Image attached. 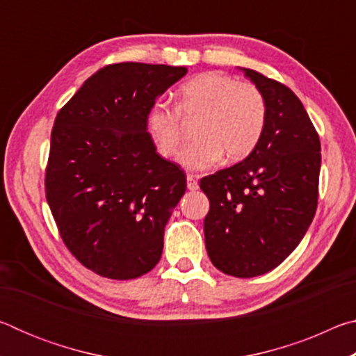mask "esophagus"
Here are the masks:
<instances>
[{"instance_id":"1","label":"esophagus","mask_w":356,"mask_h":356,"mask_svg":"<svg viewBox=\"0 0 356 356\" xmlns=\"http://www.w3.org/2000/svg\"><path fill=\"white\" fill-rule=\"evenodd\" d=\"M197 177L196 174H186V186H188L190 191H196L200 188V184H197Z\"/></svg>"}]
</instances>
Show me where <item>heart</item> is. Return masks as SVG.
Wrapping results in <instances>:
<instances>
[{
    "mask_svg": "<svg viewBox=\"0 0 356 356\" xmlns=\"http://www.w3.org/2000/svg\"><path fill=\"white\" fill-rule=\"evenodd\" d=\"M200 118L195 140L180 150L179 165L204 171L226 155L238 161L257 147L267 124V102L251 81H238L221 72H207L184 83L176 108L165 102L150 105L146 129L161 156H172L184 138V120Z\"/></svg>",
    "mask_w": 356,
    "mask_h": 356,
    "instance_id": "1",
    "label": "heart"
}]
</instances>
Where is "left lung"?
Segmentation results:
<instances>
[{"label":"left lung","instance_id":"1","mask_svg":"<svg viewBox=\"0 0 356 356\" xmlns=\"http://www.w3.org/2000/svg\"><path fill=\"white\" fill-rule=\"evenodd\" d=\"M267 102V124L242 163L201 179L210 209L204 220L209 257L222 273L252 278L297 248L316 215L321 140L291 89L242 69Z\"/></svg>","mask_w":356,"mask_h":356}]
</instances>
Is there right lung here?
<instances>
[{"label":"right lung","instance_id":"add662e5","mask_svg":"<svg viewBox=\"0 0 356 356\" xmlns=\"http://www.w3.org/2000/svg\"><path fill=\"white\" fill-rule=\"evenodd\" d=\"M186 67L119 63L89 76L51 130L45 195L58 231L84 267L134 280L159 264L185 172L156 154L147 111Z\"/></svg>","mask_w":356,"mask_h":356}]
</instances>
